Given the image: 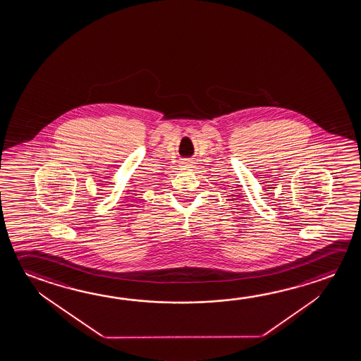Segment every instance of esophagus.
I'll return each mask as SVG.
<instances>
[{
	"instance_id": "obj_1",
	"label": "esophagus",
	"mask_w": 361,
	"mask_h": 361,
	"mask_svg": "<svg viewBox=\"0 0 361 361\" xmlns=\"http://www.w3.org/2000/svg\"><path fill=\"white\" fill-rule=\"evenodd\" d=\"M191 164H192V162H190V161H183V166H188V167H190V166H191Z\"/></svg>"
}]
</instances>
